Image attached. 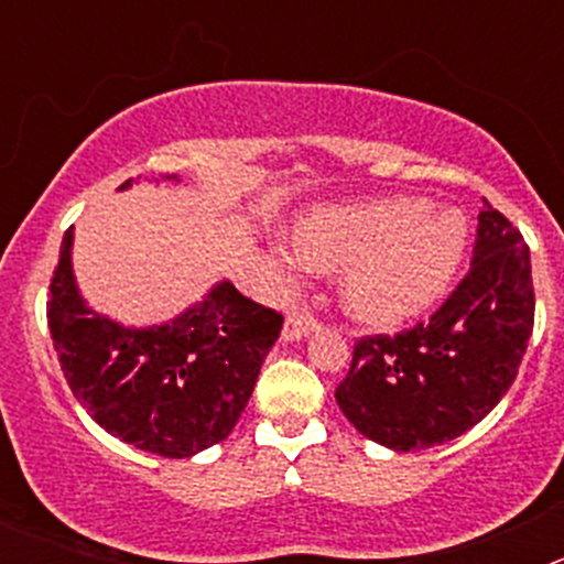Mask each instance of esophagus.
Segmentation results:
<instances>
[{
  "mask_svg": "<svg viewBox=\"0 0 564 564\" xmlns=\"http://www.w3.org/2000/svg\"><path fill=\"white\" fill-rule=\"evenodd\" d=\"M316 327H318V318H313V313L307 311V307H296V311L288 313L282 338H285V341H299L302 336L316 330Z\"/></svg>",
  "mask_w": 564,
  "mask_h": 564,
  "instance_id": "34e87169",
  "label": "esophagus"
}]
</instances>
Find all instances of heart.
<instances>
[{"label":"heart","mask_w":564,"mask_h":564,"mask_svg":"<svg viewBox=\"0 0 564 564\" xmlns=\"http://www.w3.org/2000/svg\"><path fill=\"white\" fill-rule=\"evenodd\" d=\"M466 226L457 214H430L423 200H378L313 214L299 228L307 265L344 271V307L367 325L390 327L430 307L460 262ZM285 268L293 257L285 253Z\"/></svg>","instance_id":"1"}]
</instances>
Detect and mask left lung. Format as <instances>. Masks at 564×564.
Returning <instances> with one entry per match:
<instances>
[{
  "instance_id": "obj_1",
  "label": "left lung",
  "mask_w": 564,
  "mask_h": 564,
  "mask_svg": "<svg viewBox=\"0 0 564 564\" xmlns=\"http://www.w3.org/2000/svg\"><path fill=\"white\" fill-rule=\"evenodd\" d=\"M471 268L426 322L361 336L336 401L364 437L395 452L463 435L514 383L534 330L531 253L488 200Z\"/></svg>"
}]
</instances>
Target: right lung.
Listing matches in <instances>:
<instances>
[{
	"mask_svg": "<svg viewBox=\"0 0 564 564\" xmlns=\"http://www.w3.org/2000/svg\"><path fill=\"white\" fill-rule=\"evenodd\" d=\"M69 246L73 228L50 279L47 325L78 403L109 435L152 455L192 457L226 441L279 338L282 313L220 282L169 325L121 327L82 302Z\"/></svg>",
	"mask_w": 564,
	"mask_h": 564,
	"instance_id": "1",
	"label": "right lung"
}]
</instances>
